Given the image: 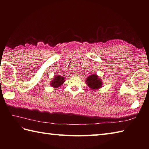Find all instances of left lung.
I'll return each instance as SVG.
<instances>
[{"mask_svg": "<svg viewBox=\"0 0 149 149\" xmlns=\"http://www.w3.org/2000/svg\"><path fill=\"white\" fill-rule=\"evenodd\" d=\"M86 83L90 88L92 90H97L102 86V82L101 79L99 78L97 74L90 75L86 78Z\"/></svg>", "mask_w": 149, "mask_h": 149, "instance_id": "obj_1", "label": "left lung"}]
</instances>
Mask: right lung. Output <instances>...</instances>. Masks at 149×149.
<instances>
[{"mask_svg": "<svg viewBox=\"0 0 149 149\" xmlns=\"http://www.w3.org/2000/svg\"><path fill=\"white\" fill-rule=\"evenodd\" d=\"M65 82V77H61L60 75H56L53 78V80L51 81L50 85L54 88H59Z\"/></svg>", "mask_w": 149, "mask_h": 149, "instance_id": "obj_1", "label": "right lung"}]
</instances>
